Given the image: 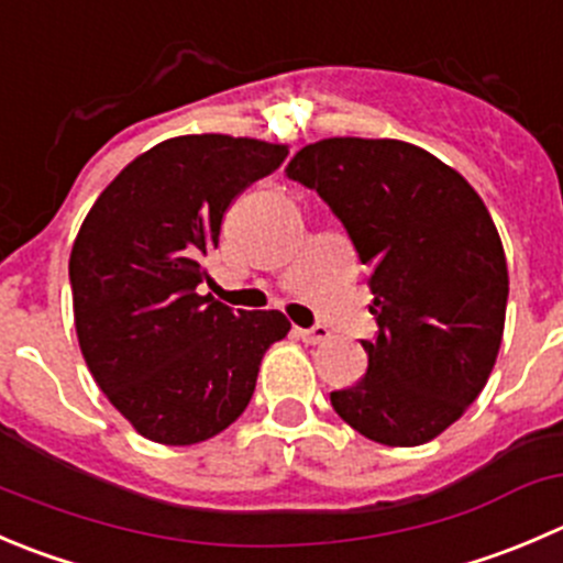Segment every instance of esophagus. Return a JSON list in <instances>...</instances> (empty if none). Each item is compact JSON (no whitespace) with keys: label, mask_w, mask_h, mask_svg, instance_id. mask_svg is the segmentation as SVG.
Wrapping results in <instances>:
<instances>
[{"label":"esophagus","mask_w":563,"mask_h":563,"mask_svg":"<svg viewBox=\"0 0 563 563\" xmlns=\"http://www.w3.org/2000/svg\"><path fill=\"white\" fill-rule=\"evenodd\" d=\"M297 335L302 338L305 343H324L327 338H330V330H327V327H310V330H302V327H299Z\"/></svg>","instance_id":"1"}]
</instances>
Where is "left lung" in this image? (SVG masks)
Masks as SVG:
<instances>
[{"label": "left lung", "instance_id": "obj_1", "mask_svg": "<svg viewBox=\"0 0 563 563\" xmlns=\"http://www.w3.org/2000/svg\"><path fill=\"white\" fill-rule=\"evenodd\" d=\"M286 176L343 222L374 294L368 371L330 393L332 409L374 443H429L476 401L504 338L509 272L487 206L454 167L401 140H319Z\"/></svg>", "mask_w": 563, "mask_h": 563}]
</instances>
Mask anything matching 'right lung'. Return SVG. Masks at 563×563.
<instances>
[{"label":"right lung","mask_w":563,"mask_h":563,"mask_svg":"<svg viewBox=\"0 0 563 563\" xmlns=\"http://www.w3.org/2000/svg\"><path fill=\"white\" fill-rule=\"evenodd\" d=\"M288 156L286 145L187 134L154 145L98 195L70 250L79 349L112 407L143 438L195 445L247 409L280 310L200 297L228 206Z\"/></svg>","instance_id":"add662e5"}]
</instances>
